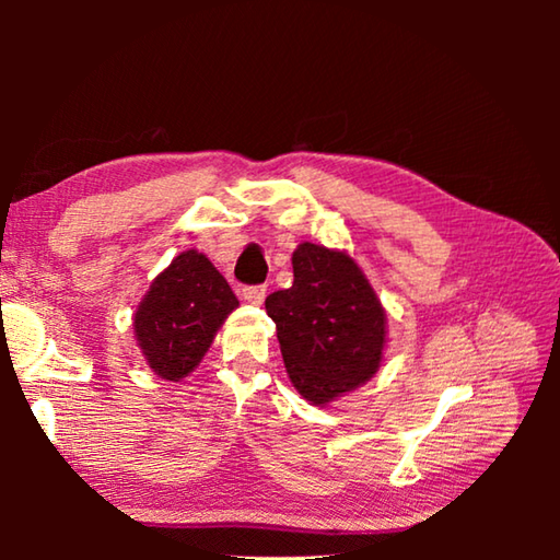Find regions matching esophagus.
Listing matches in <instances>:
<instances>
[{
	"label": "esophagus",
	"mask_w": 560,
	"mask_h": 560,
	"mask_svg": "<svg viewBox=\"0 0 560 560\" xmlns=\"http://www.w3.org/2000/svg\"><path fill=\"white\" fill-rule=\"evenodd\" d=\"M242 299L254 303V306H259V303L267 299V287H244L242 289Z\"/></svg>",
	"instance_id": "esophagus-1"
}]
</instances>
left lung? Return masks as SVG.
Instances as JSON below:
<instances>
[{
    "mask_svg": "<svg viewBox=\"0 0 560 560\" xmlns=\"http://www.w3.org/2000/svg\"><path fill=\"white\" fill-rule=\"evenodd\" d=\"M293 283L267 296L283 365L314 405L350 393L373 377L385 346V311L358 264L343 252L301 244Z\"/></svg>",
    "mask_w": 560,
    "mask_h": 560,
    "instance_id": "obj_1",
    "label": "left lung"
}]
</instances>
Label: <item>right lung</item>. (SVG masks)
Instances as JSON below:
<instances>
[{
    "mask_svg": "<svg viewBox=\"0 0 560 560\" xmlns=\"http://www.w3.org/2000/svg\"><path fill=\"white\" fill-rule=\"evenodd\" d=\"M236 306L240 301L212 261L195 249L183 252L136 311L138 346L160 377L179 381L195 371Z\"/></svg>",
    "mask_w": 560,
    "mask_h": 560,
    "instance_id": "add662e5",
    "label": "right lung"
}]
</instances>
